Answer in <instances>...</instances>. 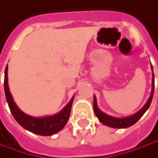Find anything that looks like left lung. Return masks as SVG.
Returning <instances> with one entry per match:
<instances>
[{"label": "left lung", "mask_w": 158, "mask_h": 158, "mask_svg": "<svg viewBox=\"0 0 158 158\" xmlns=\"http://www.w3.org/2000/svg\"><path fill=\"white\" fill-rule=\"evenodd\" d=\"M151 69L153 70V67L151 66ZM155 78H154V73H153V79H152V90H151V95L148 98V102L146 103V105L144 106L138 113H136L134 114L131 116H128V117H123V118H116V117H113V116H110L103 113L101 110H99V108L98 107V104H97V98L94 96V112H95V114L98 118V120L105 125L109 126V127H112V128H118V129H122V128H128L130 126L133 125L135 124L141 116L145 114V112L148 109V107L151 104V101H152V98H153L154 95V88H155Z\"/></svg>", "instance_id": "1"}]
</instances>
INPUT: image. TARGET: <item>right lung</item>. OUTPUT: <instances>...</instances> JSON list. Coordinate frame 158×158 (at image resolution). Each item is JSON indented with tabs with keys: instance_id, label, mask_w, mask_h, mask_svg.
Returning a JSON list of instances; mask_svg holds the SVG:
<instances>
[{
	"instance_id": "obj_1",
	"label": "right lung",
	"mask_w": 158,
	"mask_h": 158,
	"mask_svg": "<svg viewBox=\"0 0 158 158\" xmlns=\"http://www.w3.org/2000/svg\"><path fill=\"white\" fill-rule=\"evenodd\" d=\"M4 76V90L6 99L10 110L15 118V120L23 127L24 129L31 131L35 134L41 135V136H51L55 134L66 125L68 120L70 118V110L73 102V98H71L70 103L64 107L60 113L52 116L45 117H33L27 115L23 113L13 101L12 96L10 92V88L8 86V64L5 69Z\"/></svg>"
}]
</instances>
